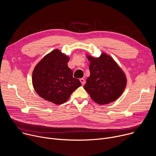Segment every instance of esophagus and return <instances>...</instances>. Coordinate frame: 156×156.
<instances>
[{"instance_id":"34e87169","label":"esophagus","mask_w":156,"mask_h":156,"mask_svg":"<svg viewBox=\"0 0 156 156\" xmlns=\"http://www.w3.org/2000/svg\"><path fill=\"white\" fill-rule=\"evenodd\" d=\"M80 81L81 83L82 84V85H84V83H85V80H84V78H81V79H80Z\"/></svg>"}]
</instances>
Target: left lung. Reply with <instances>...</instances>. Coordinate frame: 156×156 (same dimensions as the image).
<instances>
[{
    "instance_id": "obj_1",
    "label": "left lung",
    "mask_w": 156,
    "mask_h": 156,
    "mask_svg": "<svg viewBox=\"0 0 156 156\" xmlns=\"http://www.w3.org/2000/svg\"><path fill=\"white\" fill-rule=\"evenodd\" d=\"M86 58L90 62V76L86 80L84 90L100 105L117 100L126 86L125 73L114 59L105 52L99 57L86 54Z\"/></svg>"
}]
</instances>
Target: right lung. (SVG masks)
I'll return each instance as SVG.
<instances>
[{
    "instance_id": "add662e5",
    "label": "right lung",
    "mask_w": 156,
    "mask_h": 156,
    "mask_svg": "<svg viewBox=\"0 0 156 156\" xmlns=\"http://www.w3.org/2000/svg\"><path fill=\"white\" fill-rule=\"evenodd\" d=\"M70 57L55 49L44 56L35 66L32 83L37 94L44 99L60 105L68 101L72 93L81 86L73 77L68 66Z\"/></svg>"
}]
</instances>
